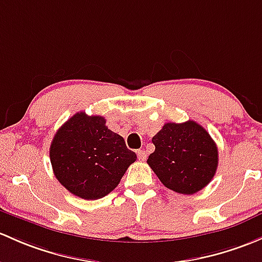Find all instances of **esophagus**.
Masks as SVG:
<instances>
[{
	"label": "esophagus",
	"mask_w": 262,
	"mask_h": 262,
	"mask_svg": "<svg viewBox=\"0 0 262 262\" xmlns=\"http://www.w3.org/2000/svg\"><path fill=\"white\" fill-rule=\"evenodd\" d=\"M137 156H138L139 161H145V158H147V153H145L144 149L137 150Z\"/></svg>",
	"instance_id": "1"
}]
</instances>
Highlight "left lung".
<instances>
[{
  "label": "left lung",
  "mask_w": 262,
  "mask_h": 262,
  "mask_svg": "<svg viewBox=\"0 0 262 262\" xmlns=\"http://www.w3.org/2000/svg\"><path fill=\"white\" fill-rule=\"evenodd\" d=\"M156 150L147 163L172 191L193 194L205 188L219 166V150L200 124L167 123L152 138Z\"/></svg>",
  "instance_id": "8db88e82"
}]
</instances>
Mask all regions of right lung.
<instances>
[{
	"instance_id": "obj_1",
	"label": "right lung",
	"mask_w": 262,
	"mask_h": 262,
	"mask_svg": "<svg viewBox=\"0 0 262 262\" xmlns=\"http://www.w3.org/2000/svg\"><path fill=\"white\" fill-rule=\"evenodd\" d=\"M100 115L76 113L59 128L50 145V161L57 181L84 200L109 194L137 154L123 137L105 125Z\"/></svg>"
}]
</instances>
